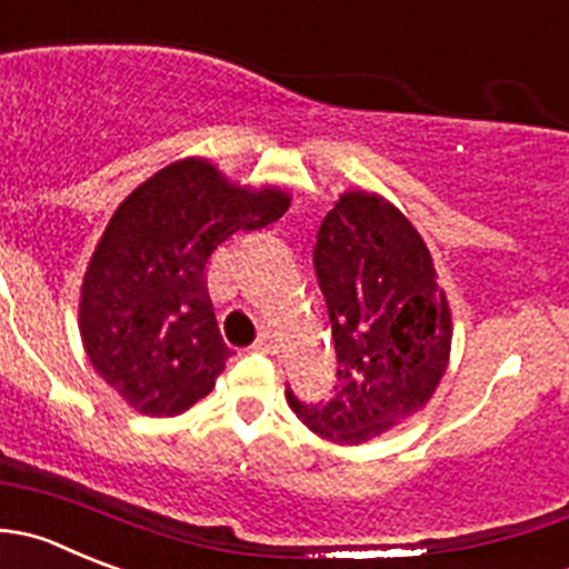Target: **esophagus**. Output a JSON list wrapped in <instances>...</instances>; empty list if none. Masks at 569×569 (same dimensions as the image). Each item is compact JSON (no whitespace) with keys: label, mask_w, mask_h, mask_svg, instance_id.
<instances>
[{"label":"esophagus","mask_w":569,"mask_h":569,"mask_svg":"<svg viewBox=\"0 0 569 569\" xmlns=\"http://www.w3.org/2000/svg\"><path fill=\"white\" fill-rule=\"evenodd\" d=\"M256 350H263V352L278 350V333H274L272 328H261V333H258L256 339Z\"/></svg>","instance_id":"esophagus-1"}]
</instances>
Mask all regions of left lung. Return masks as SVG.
I'll return each mask as SVG.
<instances>
[{"label":"left lung","instance_id":"8db88e82","mask_svg":"<svg viewBox=\"0 0 569 569\" xmlns=\"http://www.w3.org/2000/svg\"><path fill=\"white\" fill-rule=\"evenodd\" d=\"M313 272L336 347L333 395L289 406L328 442L361 445L431 400L448 369L450 308L431 252L386 200L350 191L322 219Z\"/></svg>","mask_w":569,"mask_h":569}]
</instances>
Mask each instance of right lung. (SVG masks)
<instances>
[{
	"label": "right lung",
	"mask_w": 569,
	"mask_h": 569,
	"mask_svg": "<svg viewBox=\"0 0 569 569\" xmlns=\"http://www.w3.org/2000/svg\"><path fill=\"white\" fill-rule=\"evenodd\" d=\"M289 197L228 183L208 161H178L110 217L82 280L80 333L93 369L136 411L174 417L213 389L222 341L208 263L239 230L278 222Z\"/></svg>",
	"instance_id": "1"
}]
</instances>
